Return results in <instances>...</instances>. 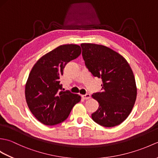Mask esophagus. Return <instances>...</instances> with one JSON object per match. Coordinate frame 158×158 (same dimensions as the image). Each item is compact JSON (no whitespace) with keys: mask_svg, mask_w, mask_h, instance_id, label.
<instances>
[{"mask_svg":"<svg viewBox=\"0 0 158 158\" xmlns=\"http://www.w3.org/2000/svg\"><path fill=\"white\" fill-rule=\"evenodd\" d=\"M81 96H82V98L83 99H85V100H88V99H89L90 98H91V95H90L89 94H86L82 95Z\"/></svg>","mask_w":158,"mask_h":158,"instance_id":"34e87169","label":"esophagus"}]
</instances>
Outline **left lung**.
<instances>
[{
	"label": "left lung",
	"instance_id": "1",
	"mask_svg": "<svg viewBox=\"0 0 158 158\" xmlns=\"http://www.w3.org/2000/svg\"><path fill=\"white\" fill-rule=\"evenodd\" d=\"M81 47L86 68L102 81V91L92 95L99 106L92 118L104 127L119 125L128 117L136 101L132 70L123 56L107 47L92 43H82Z\"/></svg>",
	"mask_w": 158,
	"mask_h": 158
}]
</instances>
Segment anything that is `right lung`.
I'll return each mask as SVG.
<instances>
[{
	"label": "right lung",
	"mask_w": 158,
	"mask_h": 158,
	"mask_svg": "<svg viewBox=\"0 0 158 158\" xmlns=\"http://www.w3.org/2000/svg\"><path fill=\"white\" fill-rule=\"evenodd\" d=\"M81 52L77 45H60L40 58L33 66L26 84L28 108L40 122L53 126L66 120L81 97L63 91L60 77L66 64Z\"/></svg>",
	"instance_id": "add662e5"
}]
</instances>
